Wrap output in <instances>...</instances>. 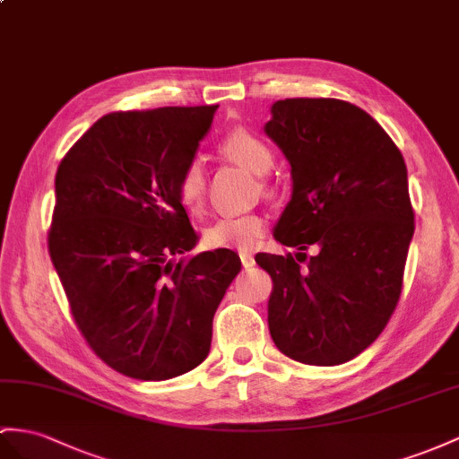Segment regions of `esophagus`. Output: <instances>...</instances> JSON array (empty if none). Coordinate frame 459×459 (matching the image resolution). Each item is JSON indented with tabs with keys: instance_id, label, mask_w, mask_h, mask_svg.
<instances>
[{
	"instance_id": "esophagus-1",
	"label": "esophagus",
	"mask_w": 459,
	"mask_h": 459,
	"mask_svg": "<svg viewBox=\"0 0 459 459\" xmlns=\"http://www.w3.org/2000/svg\"><path fill=\"white\" fill-rule=\"evenodd\" d=\"M240 260H242V265H244V267L254 265V257H252L250 252H240Z\"/></svg>"
}]
</instances>
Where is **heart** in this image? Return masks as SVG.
I'll list each match as a JSON object with an SVG mask.
<instances>
[{
	"label": "heart",
	"instance_id": "obj_1",
	"mask_svg": "<svg viewBox=\"0 0 459 459\" xmlns=\"http://www.w3.org/2000/svg\"><path fill=\"white\" fill-rule=\"evenodd\" d=\"M221 152L257 176L267 174L273 169L275 162L273 149L260 135L244 127L232 129L230 134L225 135V139L221 141ZM205 194L207 176L204 164L199 160H192L184 169L178 180L180 204L190 211H199L205 204ZM265 222L260 215L222 217L205 230L204 240L209 248L250 250L254 248L257 238L262 237Z\"/></svg>",
	"mask_w": 459,
	"mask_h": 459
}]
</instances>
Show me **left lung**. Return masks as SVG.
I'll use <instances>...</instances> for the list:
<instances>
[{
  "mask_svg": "<svg viewBox=\"0 0 459 459\" xmlns=\"http://www.w3.org/2000/svg\"><path fill=\"white\" fill-rule=\"evenodd\" d=\"M272 114L265 134L292 176L275 238L302 252L255 255L273 279L269 333L289 359L333 367L376 342L402 295L415 230L407 167L384 127L351 102L285 99ZM312 243L319 252L308 258Z\"/></svg>",
  "mask_w": 459,
  "mask_h": 459,
  "instance_id": "1",
  "label": "left lung"
}]
</instances>
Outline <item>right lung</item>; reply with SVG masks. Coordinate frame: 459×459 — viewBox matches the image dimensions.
Wrapping results in <instances>:
<instances>
[{"mask_svg": "<svg viewBox=\"0 0 459 459\" xmlns=\"http://www.w3.org/2000/svg\"><path fill=\"white\" fill-rule=\"evenodd\" d=\"M215 107L102 116L56 172L48 252L95 355L135 380H169L207 357L213 316L240 272L232 250L192 260L178 180Z\"/></svg>", "mask_w": 459, "mask_h": 459, "instance_id": "add662e5", "label": "right lung"}]
</instances>
